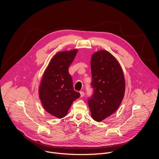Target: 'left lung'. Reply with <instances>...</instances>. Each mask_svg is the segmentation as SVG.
Returning <instances> with one entry per match:
<instances>
[{"instance_id":"obj_1","label":"left lung","mask_w":159,"mask_h":159,"mask_svg":"<svg viewBox=\"0 0 159 159\" xmlns=\"http://www.w3.org/2000/svg\"><path fill=\"white\" fill-rule=\"evenodd\" d=\"M77 53V50L57 53L45 70L39 87L43 107L58 118L65 117L73 102L80 96L74 89L72 78L68 70Z\"/></svg>"}]
</instances>
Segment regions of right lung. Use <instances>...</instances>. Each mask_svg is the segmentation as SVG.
Returning a JSON list of instances; mask_svg holds the SVG:
<instances>
[{
  "mask_svg": "<svg viewBox=\"0 0 159 159\" xmlns=\"http://www.w3.org/2000/svg\"><path fill=\"white\" fill-rule=\"evenodd\" d=\"M90 68L94 93L88 104L92 118L100 122L119 107L125 95V80L120 63L107 51L93 54Z\"/></svg>",
  "mask_w": 159,
  "mask_h": 159,
  "instance_id": "add662e5",
  "label": "right lung"
}]
</instances>
